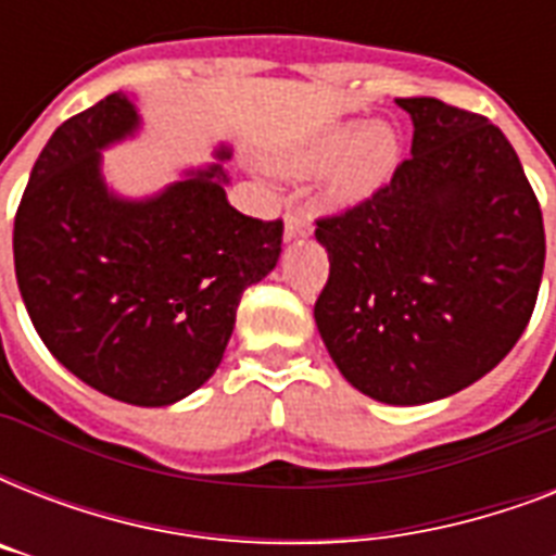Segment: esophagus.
<instances>
[{
  "label": "esophagus",
  "instance_id": "obj_1",
  "mask_svg": "<svg viewBox=\"0 0 556 556\" xmlns=\"http://www.w3.org/2000/svg\"><path fill=\"white\" fill-rule=\"evenodd\" d=\"M312 233V222L296 213V210H288L286 213V236L288 239H296V236H308Z\"/></svg>",
  "mask_w": 556,
  "mask_h": 556
}]
</instances>
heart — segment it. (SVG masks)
Segmentation results:
<instances>
[{
	"label": "heart",
	"instance_id": "obj_1",
	"mask_svg": "<svg viewBox=\"0 0 556 556\" xmlns=\"http://www.w3.org/2000/svg\"><path fill=\"white\" fill-rule=\"evenodd\" d=\"M331 187L340 199H364L371 190H378L395 169L397 141L387 126L340 124L323 132L308 147L300 164L305 169H323L333 164Z\"/></svg>",
	"mask_w": 556,
	"mask_h": 556
}]
</instances>
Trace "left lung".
Segmentation results:
<instances>
[{"mask_svg": "<svg viewBox=\"0 0 556 556\" xmlns=\"http://www.w3.org/2000/svg\"><path fill=\"white\" fill-rule=\"evenodd\" d=\"M413 155L355 207L317 218L329 279L314 320L343 378L383 404L447 397L522 338L545 265L543 210L484 115L397 98Z\"/></svg>", "mask_w": 556, "mask_h": 556, "instance_id": "8db88e82", "label": "left lung"}]
</instances>
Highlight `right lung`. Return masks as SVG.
Returning <instances> with one entry per match:
<instances>
[{
  "mask_svg": "<svg viewBox=\"0 0 556 556\" xmlns=\"http://www.w3.org/2000/svg\"><path fill=\"white\" fill-rule=\"evenodd\" d=\"M135 124L109 94L51 135L13 218V268L65 369L124 404L167 406L222 364L242 291L277 265L282 218L239 213L218 164L159 199L109 195L98 150Z\"/></svg>",
  "mask_w": 556,
  "mask_h": 556,
  "instance_id": "1",
  "label": "right lung"
}]
</instances>
